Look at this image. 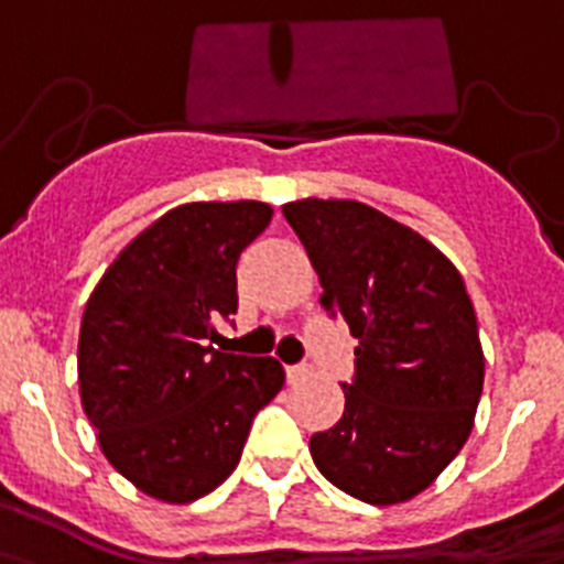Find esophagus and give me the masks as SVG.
<instances>
[{"label":"esophagus","mask_w":564,"mask_h":564,"mask_svg":"<svg viewBox=\"0 0 564 564\" xmlns=\"http://www.w3.org/2000/svg\"><path fill=\"white\" fill-rule=\"evenodd\" d=\"M312 375V369L306 364H297V366H286V380L289 383H301L306 377Z\"/></svg>","instance_id":"34e87169"}]
</instances>
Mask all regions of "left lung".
I'll use <instances>...</instances> for the list:
<instances>
[{
  "label": "left lung",
  "instance_id": "1",
  "mask_svg": "<svg viewBox=\"0 0 564 564\" xmlns=\"http://www.w3.org/2000/svg\"><path fill=\"white\" fill-rule=\"evenodd\" d=\"M321 278L323 310L357 337L346 409L310 452L332 486L398 506L440 477L474 429L486 357L463 275L434 243L360 200L283 204Z\"/></svg>",
  "mask_w": 564,
  "mask_h": 564
}]
</instances>
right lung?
<instances>
[{"mask_svg": "<svg viewBox=\"0 0 564 564\" xmlns=\"http://www.w3.org/2000/svg\"><path fill=\"white\" fill-rule=\"evenodd\" d=\"M269 221L261 200L181 204L121 249L87 301L82 409L112 468L147 497L184 506L215 491L281 391L275 357L213 349L215 323L238 312V258Z\"/></svg>", "mask_w": 564, "mask_h": 564, "instance_id": "add662e5", "label": "right lung"}]
</instances>
